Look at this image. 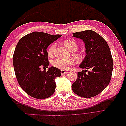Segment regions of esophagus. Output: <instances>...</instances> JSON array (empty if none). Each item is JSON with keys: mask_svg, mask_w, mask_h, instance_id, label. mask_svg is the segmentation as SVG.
Here are the masks:
<instances>
[{"mask_svg": "<svg viewBox=\"0 0 126 126\" xmlns=\"http://www.w3.org/2000/svg\"><path fill=\"white\" fill-rule=\"evenodd\" d=\"M67 73V71L64 70H61V74L62 75H63V74H66Z\"/></svg>", "mask_w": 126, "mask_h": 126, "instance_id": "obj_1", "label": "esophagus"}]
</instances>
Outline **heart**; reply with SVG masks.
Instances as JSON below:
<instances>
[{"mask_svg":"<svg viewBox=\"0 0 126 126\" xmlns=\"http://www.w3.org/2000/svg\"><path fill=\"white\" fill-rule=\"evenodd\" d=\"M64 46L71 51H73L72 55L75 60L78 63L82 62L86 57V52L84 51H78V45L76 42L71 40H66L64 41ZM56 47V44L54 43L51 44L48 49L47 52L49 56H52L54 54ZM52 65L59 69L62 70L68 69L70 67L72 66L74 64V60L72 59H62L56 58L51 61Z\"/></svg>","mask_w":126,"mask_h":126,"instance_id":"heart-1","label":"heart"}]
</instances>
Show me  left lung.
Listing matches in <instances>:
<instances>
[{"mask_svg":"<svg viewBox=\"0 0 126 126\" xmlns=\"http://www.w3.org/2000/svg\"><path fill=\"white\" fill-rule=\"evenodd\" d=\"M73 37L82 39L85 44L86 56L79 67L86 70L78 72L72 89L81 97H94L104 90L111 80L113 63L109 47L106 41L93 30L76 32Z\"/></svg>","mask_w":126,"mask_h":126,"instance_id":"left-lung-1","label":"left lung"}]
</instances>
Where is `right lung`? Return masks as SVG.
Instances as JSON below:
<instances>
[{
  "instance_id": "add662e5",
  "label": "right lung",
  "mask_w": 126,
  "mask_h": 126,
  "mask_svg": "<svg viewBox=\"0 0 126 126\" xmlns=\"http://www.w3.org/2000/svg\"><path fill=\"white\" fill-rule=\"evenodd\" d=\"M62 36L35 32L18 41L13 58L15 75L21 88L32 97L43 99L55 93V79L62 75L60 70L51 67L47 71H41L40 68H48L46 49Z\"/></svg>"
}]
</instances>
